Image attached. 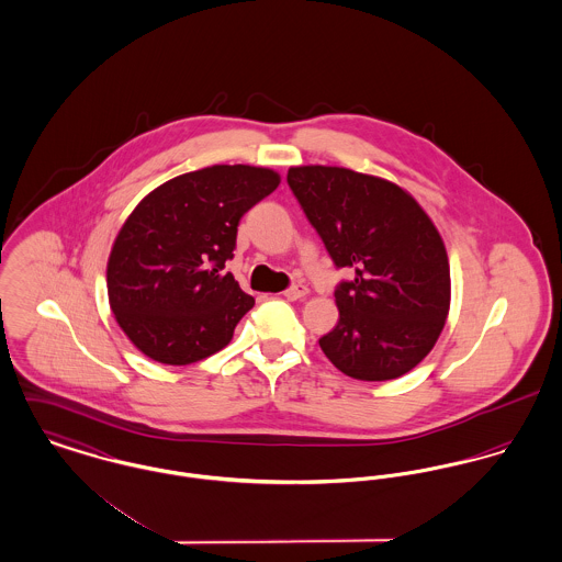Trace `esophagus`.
Listing matches in <instances>:
<instances>
[{
    "label": "esophagus",
    "mask_w": 562,
    "mask_h": 562,
    "mask_svg": "<svg viewBox=\"0 0 562 562\" xmlns=\"http://www.w3.org/2000/svg\"><path fill=\"white\" fill-rule=\"evenodd\" d=\"M305 295H307V289H305L303 284H295V286H291V289L284 291V297H286L289 302H297V300H302Z\"/></svg>",
    "instance_id": "obj_1"
}]
</instances>
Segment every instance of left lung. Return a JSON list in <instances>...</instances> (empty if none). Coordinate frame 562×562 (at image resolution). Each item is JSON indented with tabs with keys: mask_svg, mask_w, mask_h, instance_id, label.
<instances>
[{
	"mask_svg": "<svg viewBox=\"0 0 562 562\" xmlns=\"http://www.w3.org/2000/svg\"><path fill=\"white\" fill-rule=\"evenodd\" d=\"M289 188L338 269V325L318 340L346 376L391 381L436 345L449 312L445 244L395 183L340 167H293Z\"/></svg>",
	"mask_w": 562,
	"mask_h": 562,
	"instance_id": "left-lung-1",
	"label": "left lung"
}]
</instances>
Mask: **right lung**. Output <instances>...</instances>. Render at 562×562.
I'll return each instance as SVG.
<instances>
[{
    "instance_id": "right-lung-1",
    "label": "right lung",
    "mask_w": 562,
    "mask_h": 562,
    "mask_svg": "<svg viewBox=\"0 0 562 562\" xmlns=\"http://www.w3.org/2000/svg\"><path fill=\"white\" fill-rule=\"evenodd\" d=\"M280 177L248 165L179 175L149 192L122 226L106 267L111 310L140 352L186 366L231 342L255 305L224 262L237 226Z\"/></svg>"
}]
</instances>
